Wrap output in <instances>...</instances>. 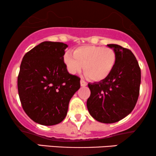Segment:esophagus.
<instances>
[{"label":"esophagus","mask_w":156,"mask_h":156,"mask_svg":"<svg viewBox=\"0 0 156 156\" xmlns=\"http://www.w3.org/2000/svg\"><path fill=\"white\" fill-rule=\"evenodd\" d=\"M80 86H81V87H86V86L87 85V82H86L85 80H80Z\"/></svg>","instance_id":"34e87169"}]
</instances>
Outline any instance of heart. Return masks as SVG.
Here are the masks:
<instances>
[{"mask_svg":"<svg viewBox=\"0 0 156 156\" xmlns=\"http://www.w3.org/2000/svg\"><path fill=\"white\" fill-rule=\"evenodd\" d=\"M64 62L68 72L75 75L83 68L85 76L94 81H101L109 76L117 62L115 51L102 46L83 45L67 52Z\"/></svg>","mask_w":156,"mask_h":156,"instance_id":"1","label":"heart"}]
</instances>
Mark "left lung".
<instances>
[{"instance_id": "obj_1", "label": "left lung", "mask_w": 156, "mask_h": 156, "mask_svg": "<svg viewBox=\"0 0 156 156\" xmlns=\"http://www.w3.org/2000/svg\"><path fill=\"white\" fill-rule=\"evenodd\" d=\"M117 55V62L104 80L88 83L91 91L87 105L90 115L103 123L121 120L133 111L138 101L141 69L129 49L115 44H107Z\"/></svg>"}]
</instances>
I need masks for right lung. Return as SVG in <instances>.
Returning a JSON list of instances; mask_svg holds the SVG:
<instances>
[{"label":"right lung","mask_w":156,"mask_h":156,"mask_svg":"<svg viewBox=\"0 0 156 156\" xmlns=\"http://www.w3.org/2000/svg\"><path fill=\"white\" fill-rule=\"evenodd\" d=\"M67 44L43 42L23 56L17 89L24 112L33 121L54 125L67 116L73 94L80 89L79 77L68 73L64 62Z\"/></svg>","instance_id":"right-lung-1"}]
</instances>
